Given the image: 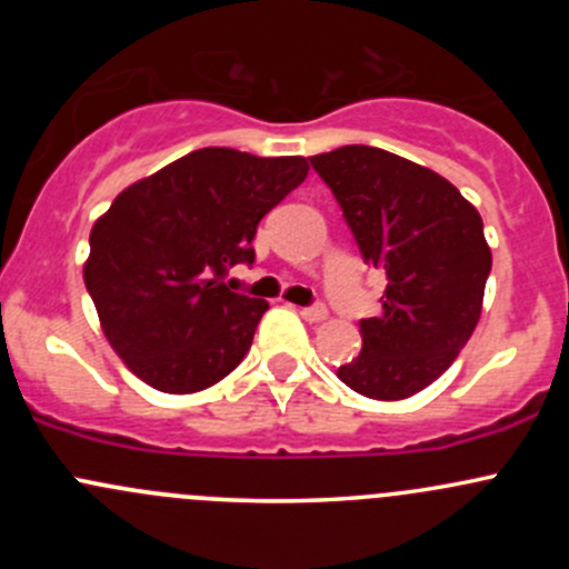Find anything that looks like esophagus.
<instances>
[{"label":"esophagus","instance_id":"34e87169","mask_svg":"<svg viewBox=\"0 0 569 569\" xmlns=\"http://www.w3.org/2000/svg\"><path fill=\"white\" fill-rule=\"evenodd\" d=\"M300 317L306 321H311V325H317V321H325L327 319V308L325 306H311V308H302Z\"/></svg>","mask_w":569,"mask_h":569}]
</instances>
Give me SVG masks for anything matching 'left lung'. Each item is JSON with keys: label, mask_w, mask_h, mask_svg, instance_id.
Returning <instances> with one entry per match:
<instances>
[{"label": "left lung", "mask_w": 569, "mask_h": 569, "mask_svg": "<svg viewBox=\"0 0 569 569\" xmlns=\"http://www.w3.org/2000/svg\"><path fill=\"white\" fill-rule=\"evenodd\" d=\"M366 263L386 272L363 349L338 369L360 396L399 401L432 386L473 336L492 252L479 211L435 170L371 146L311 157Z\"/></svg>", "instance_id": "8db88e82"}]
</instances>
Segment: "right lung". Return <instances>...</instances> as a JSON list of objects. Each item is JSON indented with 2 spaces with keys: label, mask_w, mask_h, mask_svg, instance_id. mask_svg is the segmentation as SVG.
Instances as JSON below:
<instances>
[{
  "label": "right lung",
  "mask_w": 569,
  "mask_h": 569,
  "mask_svg": "<svg viewBox=\"0 0 569 569\" xmlns=\"http://www.w3.org/2000/svg\"><path fill=\"white\" fill-rule=\"evenodd\" d=\"M308 170L306 157L200 148L112 200L90 231L84 286L131 375L194 393L242 363L269 302L226 274L256 258L258 222Z\"/></svg>",
  "instance_id": "obj_1"
}]
</instances>
